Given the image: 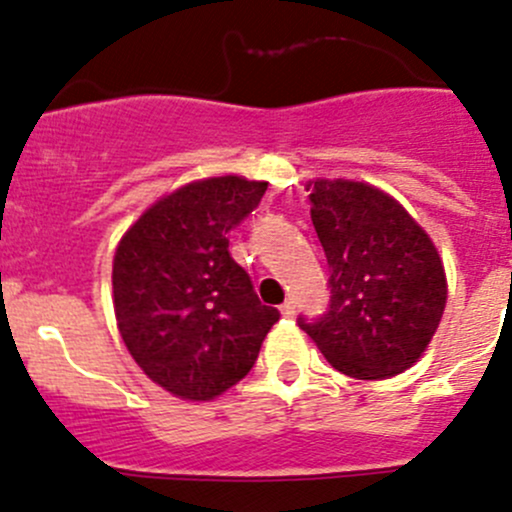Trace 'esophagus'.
I'll return each instance as SVG.
<instances>
[{
  "label": "esophagus",
  "instance_id": "34e87169",
  "mask_svg": "<svg viewBox=\"0 0 512 512\" xmlns=\"http://www.w3.org/2000/svg\"><path fill=\"white\" fill-rule=\"evenodd\" d=\"M280 312H282V317H287V320H290V317H295V302L287 300L285 305H280Z\"/></svg>",
  "mask_w": 512,
  "mask_h": 512
}]
</instances>
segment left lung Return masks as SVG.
<instances>
[{"mask_svg": "<svg viewBox=\"0 0 512 512\" xmlns=\"http://www.w3.org/2000/svg\"><path fill=\"white\" fill-rule=\"evenodd\" d=\"M310 205L330 265V307L297 325L335 370L357 380L408 370L448 300L433 240L398 200L365 182L317 180Z\"/></svg>", "mask_w": 512, "mask_h": 512, "instance_id": "1", "label": "left lung"}]
</instances>
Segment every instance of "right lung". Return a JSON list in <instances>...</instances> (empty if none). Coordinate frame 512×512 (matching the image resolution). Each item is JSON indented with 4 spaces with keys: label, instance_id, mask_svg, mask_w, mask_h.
<instances>
[{
    "label": "right lung",
    "instance_id": "right-lung-1",
    "mask_svg": "<svg viewBox=\"0 0 512 512\" xmlns=\"http://www.w3.org/2000/svg\"><path fill=\"white\" fill-rule=\"evenodd\" d=\"M267 182L210 177L157 200L114 252L119 335L167 393L212 400L255 365L277 307L262 305L232 260L230 230L257 205Z\"/></svg>",
    "mask_w": 512,
    "mask_h": 512
}]
</instances>
